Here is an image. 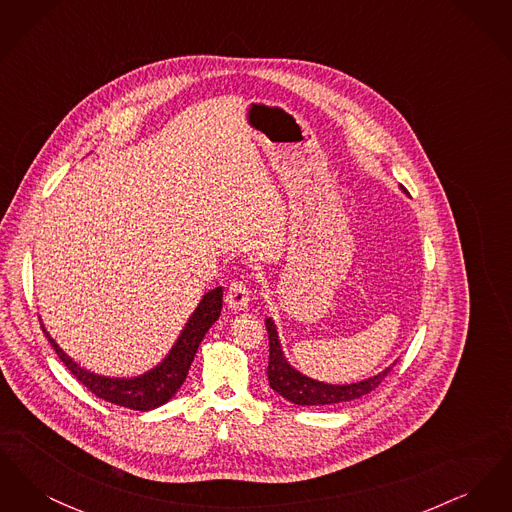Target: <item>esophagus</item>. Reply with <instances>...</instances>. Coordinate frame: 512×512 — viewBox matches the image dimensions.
<instances>
[{
    "mask_svg": "<svg viewBox=\"0 0 512 512\" xmlns=\"http://www.w3.org/2000/svg\"><path fill=\"white\" fill-rule=\"evenodd\" d=\"M251 301V292L245 286L244 282H232L228 292H226V303L232 311H245Z\"/></svg>",
    "mask_w": 512,
    "mask_h": 512,
    "instance_id": "34e87169",
    "label": "esophagus"
}]
</instances>
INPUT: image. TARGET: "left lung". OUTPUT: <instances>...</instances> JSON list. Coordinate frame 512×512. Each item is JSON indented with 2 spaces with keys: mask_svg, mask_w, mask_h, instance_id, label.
<instances>
[{
  "mask_svg": "<svg viewBox=\"0 0 512 512\" xmlns=\"http://www.w3.org/2000/svg\"><path fill=\"white\" fill-rule=\"evenodd\" d=\"M401 190L405 192V188L401 186ZM268 330V345H270V355H268V384L270 388L276 391L278 395H282L284 399H288L290 403L301 405V407H317V405H338L345 401H353L359 399L366 393L376 390L380 386V382L388 376L393 365L384 368L382 372L365 378L361 382H353V384H326V382H318L315 378L305 376L303 372H299L295 366L290 365V361L284 355L280 336L276 330V324L272 318H265Z\"/></svg>",
  "mask_w": 512,
  "mask_h": 512,
  "instance_id": "obj_1",
  "label": "left lung"
}]
</instances>
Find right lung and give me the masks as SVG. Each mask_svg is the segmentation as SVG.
Returning a JSON list of instances; mask_svg holds the SVG:
<instances>
[{
  "label": "right lung",
  "instance_id": "1",
  "mask_svg": "<svg viewBox=\"0 0 512 512\" xmlns=\"http://www.w3.org/2000/svg\"><path fill=\"white\" fill-rule=\"evenodd\" d=\"M220 309H222V286L201 297L192 317L188 318V322L184 324L180 336L174 341L165 359L159 365L153 366L151 370L132 378L103 376L78 365L59 347V343L49 336L44 322H42V330L51 347L55 349V353L59 355V359L63 361V365L73 372L76 380H80L88 390L98 395L99 399H105L109 403L134 409V411H153L165 405L167 401H171L176 391L180 390V386L184 384L190 365L194 363L197 347L209 332V328L219 320Z\"/></svg>",
  "mask_w": 512,
  "mask_h": 512
}]
</instances>
